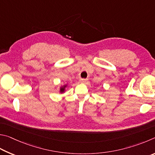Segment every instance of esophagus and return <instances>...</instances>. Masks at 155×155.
Masks as SVG:
<instances>
[{"label":"esophagus","instance_id":"obj_1","mask_svg":"<svg viewBox=\"0 0 155 155\" xmlns=\"http://www.w3.org/2000/svg\"><path fill=\"white\" fill-rule=\"evenodd\" d=\"M88 81V79H81L80 80V82L82 83H85Z\"/></svg>","mask_w":155,"mask_h":155}]
</instances>
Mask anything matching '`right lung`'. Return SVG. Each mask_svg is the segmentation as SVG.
<instances>
[{
  "mask_svg": "<svg viewBox=\"0 0 155 155\" xmlns=\"http://www.w3.org/2000/svg\"><path fill=\"white\" fill-rule=\"evenodd\" d=\"M65 86H64V87H62V88H61V93H63V92L64 91V88H65Z\"/></svg>",
  "mask_w": 155,
  "mask_h": 155,
  "instance_id": "add662e5",
  "label": "right lung"
}]
</instances>
